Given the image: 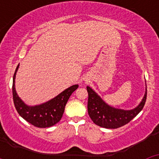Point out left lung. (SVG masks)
Instances as JSON below:
<instances>
[{
    "mask_svg": "<svg viewBox=\"0 0 159 159\" xmlns=\"http://www.w3.org/2000/svg\"><path fill=\"white\" fill-rule=\"evenodd\" d=\"M87 90L88 92V111L90 118L95 124L107 129L119 128L128 123L143 110L147 100L146 88L144 96L139 104L131 110H123L108 105L89 86L87 87Z\"/></svg>",
    "mask_w": 159,
    "mask_h": 159,
    "instance_id": "1",
    "label": "left lung"
}]
</instances>
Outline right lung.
<instances>
[{
	"label": "right lung",
	"mask_w": 159,
	"mask_h": 159,
	"mask_svg": "<svg viewBox=\"0 0 159 159\" xmlns=\"http://www.w3.org/2000/svg\"><path fill=\"white\" fill-rule=\"evenodd\" d=\"M19 65L20 64H18L16 67L12 79V97L18 114L26 121L36 127L46 128L57 124L62 118L66 103L69 97L78 88L79 85L75 84L69 87L53 99L41 104L29 106L18 96L16 92L15 79Z\"/></svg>",
	"instance_id": "obj_1"
}]
</instances>
